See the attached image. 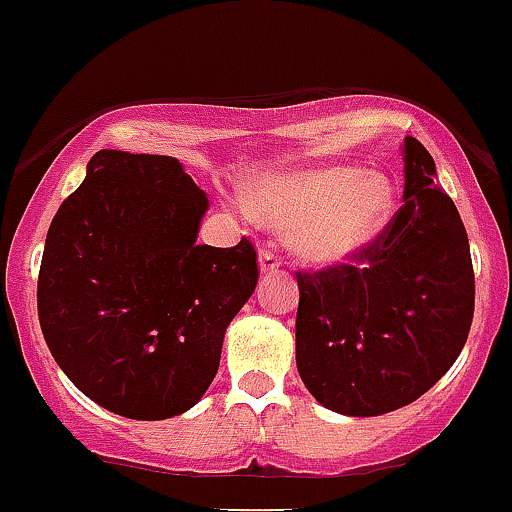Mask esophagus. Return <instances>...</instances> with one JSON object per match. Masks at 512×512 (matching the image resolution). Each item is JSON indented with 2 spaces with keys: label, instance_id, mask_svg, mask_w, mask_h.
I'll list each match as a JSON object with an SVG mask.
<instances>
[{
  "label": "esophagus",
  "instance_id": "obj_1",
  "mask_svg": "<svg viewBox=\"0 0 512 512\" xmlns=\"http://www.w3.org/2000/svg\"><path fill=\"white\" fill-rule=\"evenodd\" d=\"M259 266L264 274H271V271H276L281 266V259L279 253L274 251V246H264L259 251Z\"/></svg>",
  "mask_w": 512,
  "mask_h": 512
}]
</instances>
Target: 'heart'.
I'll list each match as a JSON object with an SVG mask.
<instances>
[{
	"label": "heart",
	"mask_w": 512,
	"mask_h": 512,
	"mask_svg": "<svg viewBox=\"0 0 512 512\" xmlns=\"http://www.w3.org/2000/svg\"><path fill=\"white\" fill-rule=\"evenodd\" d=\"M392 206V183L354 165L276 175L253 191L256 213L271 226L294 233L299 256L319 266L354 259L382 233Z\"/></svg>",
	"instance_id": "heart-1"
}]
</instances>
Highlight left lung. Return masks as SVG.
<instances>
[{"instance_id":"left-lung-1","label":"left lung","mask_w":512,"mask_h":512,"mask_svg":"<svg viewBox=\"0 0 512 512\" xmlns=\"http://www.w3.org/2000/svg\"><path fill=\"white\" fill-rule=\"evenodd\" d=\"M405 198L359 264L299 271L296 367L326 410L377 417L410 405L460 357L475 311L470 243L435 183L425 145L405 138Z\"/></svg>"}]
</instances>
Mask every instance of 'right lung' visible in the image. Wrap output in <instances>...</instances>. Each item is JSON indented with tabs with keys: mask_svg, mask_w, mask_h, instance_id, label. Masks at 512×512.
<instances>
[{
	"mask_svg": "<svg viewBox=\"0 0 512 512\" xmlns=\"http://www.w3.org/2000/svg\"><path fill=\"white\" fill-rule=\"evenodd\" d=\"M206 211V193L170 155L100 150L52 218L37 281L42 334L70 382L115 415L191 410L256 289L248 238L196 243Z\"/></svg>",
	"mask_w": 512,
	"mask_h": 512,
	"instance_id": "add662e5",
	"label": "right lung"
}]
</instances>
